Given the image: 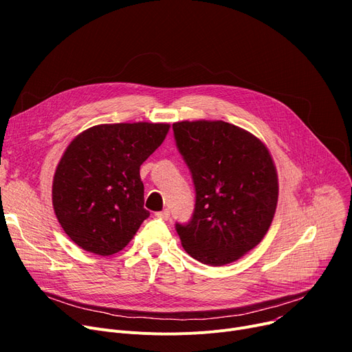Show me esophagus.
Returning a JSON list of instances; mask_svg holds the SVG:
<instances>
[{
    "instance_id": "1",
    "label": "esophagus",
    "mask_w": 352,
    "mask_h": 352,
    "mask_svg": "<svg viewBox=\"0 0 352 352\" xmlns=\"http://www.w3.org/2000/svg\"><path fill=\"white\" fill-rule=\"evenodd\" d=\"M155 217L157 218H160V219H168L170 218V211L168 210H164V211H158V212H155Z\"/></svg>"
}]
</instances>
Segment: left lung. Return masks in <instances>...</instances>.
Returning <instances> with one entry per match:
<instances>
[{"instance_id":"8db88e82","label":"left lung","mask_w":352,"mask_h":352,"mask_svg":"<svg viewBox=\"0 0 352 352\" xmlns=\"http://www.w3.org/2000/svg\"><path fill=\"white\" fill-rule=\"evenodd\" d=\"M173 129L195 188L191 219L175 223L181 244L202 264L234 263L272 223L278 201L272 158L256 137L224 121H181Z\"/></svg>"}]
</instances>
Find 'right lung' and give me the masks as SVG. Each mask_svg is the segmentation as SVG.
Wrapping results in <instances>:
<instances>
[{
    "instance_id": "right-lung-1",
    "label": "right lung",
    "mask_w": 352,
    "mask_h": 352,
    "mask_svg": "<svg viewBox=\"0 0 352 352\" xmlns=\"http://www.w3.org/2000/svg\"><path fill=\"white\" fill-rule=\"evenodd\" d=\"M168 124H101L74 138L55 171L52 206L82 250L121 251L145 218L141 164L165 140Z\"/></svg>"
}]
</instances>
